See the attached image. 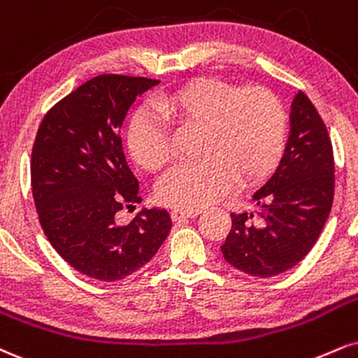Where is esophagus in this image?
<instances>
[{
	"label": "esophagus",
	"instance_id": "34e87169",
	"mask_svg": "<svg viewBox=\"0 0 358 358\" xmlns=\"http://www.w3.org/2000/svg\"><path fill=\"white\" fill-rule=\"evenodd\" d=\"M198 213H200V210L175 208L173 212H171V218H173L175 222H182V220H187V218H193V217H196Z\"/></svg>",
	"mask_w": 358,
	"mask_h": 358
}]
</instances>
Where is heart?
<instances>
[{
	"label": "heart",
	"instance_id": "heart-1",
	"mask_svg": "<svg viewBox=\"0 0 358 358\" xmlns=\"http://www.w3.org/2000/svg\"><path fill=\"white\" fill-rule=\"evenodd\" d=\"M156 113L138 115L130 124L133 160L157 171L170 160L168 122L200 130V158L180 163L157 185V198L168 206L198 210L222 196L231 182L248 183L272 170L287 143V115L270 90L201 78L165 93Z\"/></svg>",
	"mask_w": 358,
	"mask_h": 358
}]
</instances>
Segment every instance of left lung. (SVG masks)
I'll return each instance as SVG.
<instances>
[{"label":"left lung","mask_w":358,"mask_h":358,"mask_svg":"<svg viewBox=\"0 0 358 358\" xmlns=\"http://www.w3.org/2000/svg\"><path fill=\"white\" fill-rule=\"evenodd\" d=\"M334 152L320 115L299 92L290 133L273 173L255 190L253 212L231 213L222 245L227 264L252 277H275L315 245L334 201Z\"/></svg>","instance_id":"8db88e82"}]
</instances>
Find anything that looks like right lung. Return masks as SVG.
<instances>
[{"instance_id": "right-lung-1", "label": "right lung", "mask_w": 358, "mask_h": 358, "mask_svg": "<svg viewBox=\"0 0 358 358\" xmlns=\"http://www.w3.org/2000/svg\"><path fill=\"white\" fill-rule=\"evenodd\" d=\"M160 81L100 75L45 115L31 153V188L51 247L80 273L116 282L145 266L171 230L165 208H141L116 222L123 206L141 203L124 158L122 130L138 96Z\"/></svg>"}]
</instances>
